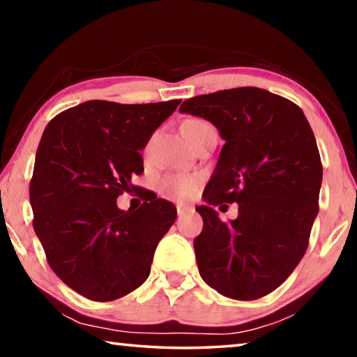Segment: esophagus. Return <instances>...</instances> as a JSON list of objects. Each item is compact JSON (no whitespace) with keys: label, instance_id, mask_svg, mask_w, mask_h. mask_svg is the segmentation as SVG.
Instances as JSON below:
<instances>
[{"label":"esophagus","instance_id":"1","mask_svg":"<svg viewBox=\"0 0 357 357\" xmlns=\"http://www.w3.org/2000/svg\"><path fill=\"white\" fill-rule=\"evenodd\" d=\"M176 209H178V215L179 217L187 214V213H190V211H192V208L190 206H185V204H178Z\"/></svg>","mask_w":357,"mask_h":357}]
</instances>
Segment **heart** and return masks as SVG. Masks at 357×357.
Wrapping results in <instances>:
<instances>
[{
  "label": "heart",
  "mask_w": 357,
  "mask_h": 357,
  "mask_svg": "<svg viewBox=\"0 0 357 357\" xmlns=\"http://www.w3.org/2000/svg\"><path fill=\"white\" fill-rule=\"evenodd\" d=\"M202 124H204L203 121H185L183 124V130L189 128H197V126ZM197 189L198 179L193 176H174V174H172V176L162 178L159 184V190L162 195L172 198V200H187V198H190L197 192Z\"/></svg>",
  "instance_id": "obj_1"
}]
</instances>
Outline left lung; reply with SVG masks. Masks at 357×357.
Listing matches in <instances>:
<instances>
[{
    "instance_id": "8db88e82",
    "label": "left lung",
    "mask_w": 357,
    "mask_h": 357,
    "mask_svg": "<svg viewBox=\"0 0 357 357\" xmlns=\"http://www.w3.org/2000/svg\"><path fill=\"white\" fill-rule=\"evenodd\" d=\"M179 112L208 119L225 140L197 208L202 279L227 298H263L299 264L319 209L323 165L309 121L291 100L253 86L197 96ZM222 202L238 203L236 220L218 219Z\"/></svg>"
}]
</instances>
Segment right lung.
I'll list each match as a JSON object with an SVG mask.
<instances>
[{"label":"right lung","instance_id":"right-lung-1","mask_svg":"<svg viewBox=\"0 0 357 357\" xmlns=\"http://www.w3.org/2000/svg\"><path fill=\"white\" fill-rule=\"evenodd\" d=\"M179 102L88 100L42 134L29 183L33 227L53 273L84 298L114 301L140 287L176 220L174 204L153 192L142 190L135 211H121L116 198L138 189L140 151Z\"/></svg>","mask_w":357,"mask_h":357}]
</instances>
